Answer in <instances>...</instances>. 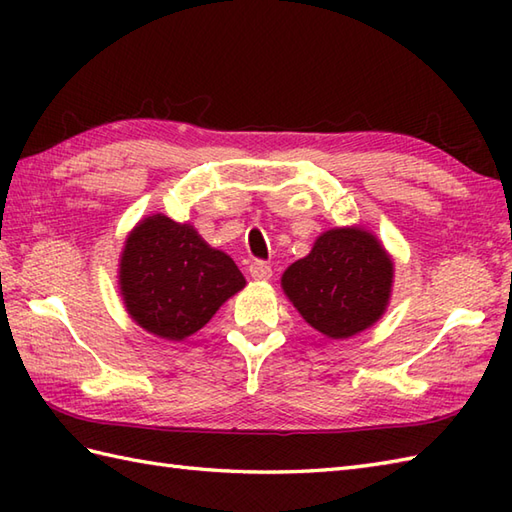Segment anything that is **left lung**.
<instances>
[{
  "mask_svg": "<svg viewBox=\"0 0 512 512\" xmlns=\"http://www.w3.org/2000/svg\"><path fill=\"white\" fill-rule=\"evenodd\" d=\"M246 286L235 262L191 224L151 215L129 235L121 290L132 319L162 339L182 341L204 328L222 303Z\"/></svg>",
  "mask_w": 512,
  "mask_h": 512,
  "instance_id": "left-lung-1",
  "label": "left lung"
}]
</instances>
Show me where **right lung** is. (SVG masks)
<instances>
[{
  "label": "right lung",
  "instance_id": "obj_1",
  "mask_svg": "<svg viewBox=\"0 0 512 512\" xmlns=\"http://www.w3.org/2000/svg\"><path fill=\"white\" fill-rule=\"evenodd\" d=\"M394 268L363 228H332L292 264L281 286L314 330L347 339L383 314Z\"/></svg>",
  "mask_w": 512,
  "mask_h": 512
}]
</instances>
